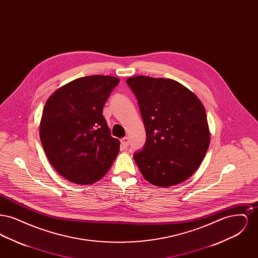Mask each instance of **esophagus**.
Returning a JSON list of instances; mask_svg holds the SVG:
<instances>
[{
    "label": "esophagus",
    "mask_w": 258,
    "mask_h": 258,
    "mask_svg": "<svg viewBox=\"0 0 258 258\" xmlns=\"http://www.w3.org/2000/svg\"><path fill=\"white\" fill-rule=\"evenodd\" d=\"M128 144H130V139L128 137H123L121 139V146L123 149H126L128 147Z\"/></svg>",
    "instance_id": "1"
}]
</instances>
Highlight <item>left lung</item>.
Returning a JSON list of instances; mask_svg holds the SVG:
<instances>
[{
    "mask_svg": "<svg viewBox=\"0 0 258 258\" xmlns=\"http://www.w3.org/2000/svg\"><path fill=\"white\" fill-rule=\"evenodd\" d=\"M126 83L137 98L147 135L143 150L134 156L139 170L157 186L183 183L197 171L210 144L202 102L168 78L138 75Z\"/></svg>",
    "mask_w": 258,
    "mask_h": 258,
    "instance_id": "8db88e82",
    "label": "left lung"
}]
</instances>
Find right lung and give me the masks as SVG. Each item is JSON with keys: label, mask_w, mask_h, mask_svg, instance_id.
Wrapping results in <instances>:
<instances>
[{"label": "right lung", "mask_w": 258, "mask_h": 258, "mask_svg": "<svg viewBox=\"0 0 258 258\" xmlns=\"http://www.w3.org/2000/svg\"><path fill=\"white\" fill-rule=\"evenodd\" d=\"M120 82L109 75L77 78L50 96L39 137L51 165L72 183L91 184L110 169L120 141L111 136L102 109Z\"/></svg>", "instance_id": "right-lung-1"}]
</instances>
